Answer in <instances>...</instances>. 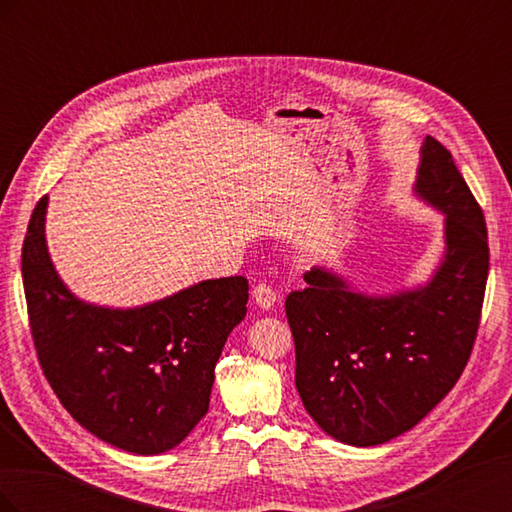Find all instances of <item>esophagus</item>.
Listing matches in <instances>:
<instances>
[{
	"label": "esophagus",
	"mask_w": 512,
	"mask_h": 512,
	"mask_svg": "<svg viewBox=\"0 0 512 512\" xmlns=\"http://www.w3.org/2000/svg\"><path fill=\"white\" fill-rule=\"evenodd\" d=\"M254 301H256V305L258 307H262V309H271L273 305H275V301H277V292L271 288V286H267V284H258V286H254Z\"/></svg>",
	"instance_id": "1"
}]
</instances>
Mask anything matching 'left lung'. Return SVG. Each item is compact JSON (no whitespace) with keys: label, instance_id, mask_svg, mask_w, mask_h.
<instances>
[{"label":"left lung","instance_id":"1","mask_svg":"<svg viewBox=\"0 0 512 512\" xmlns=\"http://www.w3.org/2000/svg\"><path fill=\"white\" fill-rule=\"evenodd\" d=\"M414 194L444 213V256L429 282L395 294H363L314 267L286 299L294 384L331 438L376 446L412 429L453 389L468 365L489 273L483 211L451 151L427 136Z\"/></svg>","mask_w":512,"mask_h":512}]
</instances>
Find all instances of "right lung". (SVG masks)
Here are the masks:
<instances>
[{"label": "right lung", "instance_id": "obj_1", "mask_svg": "<svg viewBox=\"0 0 512 512\" xmlns=\"http://www.w3.org/2000/svg\"><path fill=\"white\" fill-rule=\"evenodd\" d=\"M49 196L32 213L21 271L38 361L72 418L134 455H160L209 410L230 331L247 312L241 275L205 280L141 307L83 299L61 282L46 247Z\"/></svg>", "mask_w": 512, "mask_h": 512}]
</instances>
